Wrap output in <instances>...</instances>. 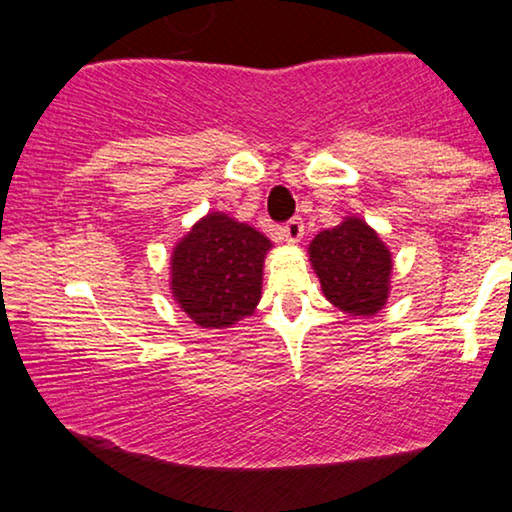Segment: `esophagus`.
<instances>
[{"label": "esophagus", "instance_id": "esophagus-1", "mask_svg": "<svg viewBox=\"0 0 512 512\" xmlns=\"http://www.w3.org/2000/svg\"><path fill=\"white\" fill-rule=\"evenodd\" d=\"M282 232H284V239H287L289 244H298L302 235H305V223H302V219H291L284 223Z\"/></svg>", "mask_w": 512, "mask_h": 512}]
</instances>
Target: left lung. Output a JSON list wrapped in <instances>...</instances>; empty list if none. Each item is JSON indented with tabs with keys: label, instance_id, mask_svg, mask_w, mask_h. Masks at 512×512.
I'll return each mask as SVG.
<instances>
[{
	"label": "left lung",
	"instance_id": "obj_1",
	"mask_svg": "<svg viewBox=\"0 0 512 512\" xmlns=\"http://www.w3.org/2000/svg\"><path fill=\"white\" fill-rule=\"evenodd\" d=\"M309 262L323 296L350 316H375L391 293L393 255L361 216H345L311 241Z\"/></svg>",
	"mask_w": 512,
	"mask_h": 512
}]
</instances>
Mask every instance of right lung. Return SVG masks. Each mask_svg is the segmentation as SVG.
<instances>
[{
    "label": "right lung",
    "instance_id": "right-lung-1",
    "mask_svg": "<svg viewBox=\"0 0 512 512\" xmlns=\"http://www.w3.org/2000/svg\"><path fill=\"white\" fill-rule=\"evenodd\" d=\"M271 239L225 212L198 219L171 250L169 287L198 327L225 329L255 314Z\"/></svg>",
    "mask_w": 512,
    "mask_h": 512
}]
</instances>
